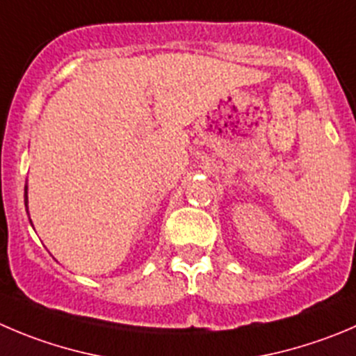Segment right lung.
<instances>
[{"instance_id":"obj_1","label":"right lung","mask_w":356,"mask_h":356,"mask_svg":"<svg viewBox=\"0 0 356 356\" xmlns=\"http://www.w3.org/2000/svg\"><path fill=\"white\" fill-rule=\"evenodd\" d=\"M24 197H26V201L24 202H26V206H28V187L24 188Z\"/></svg>"}]
</instances>
